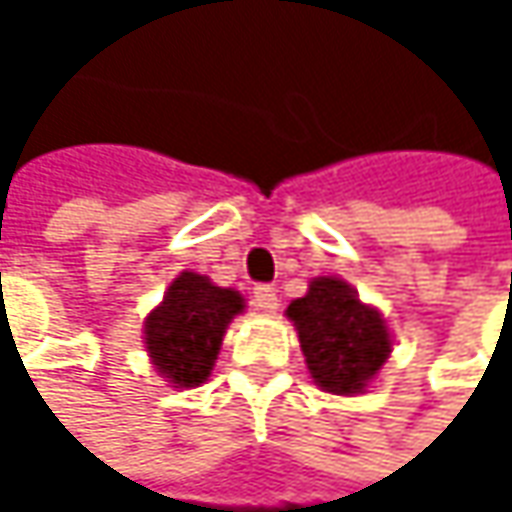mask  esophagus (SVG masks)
<instances>
[{"label": "esophagus", "instance_id": "34e87169", "mask_svg": "<svg viewBox=\"0 0 512 512\" xmlns=\"http://www.w3.org/2000/svg\"><path fill=\"white\" fill-rule=\"evenodd\" d=\"M255 296V305L260 311H275L278 308V293H275V287H269V284H257L255 290H252Z\"/></svg>", "mask_w": 512, "mask_h": 512}]
</instances>
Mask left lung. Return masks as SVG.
I'll return each mask as SVG.
<instances>
[{
	"mask_svg": "<svg viewBox=\"0 0 512 512\" xmlns=\"http://www.w3.org/2000/svg\"><path fill=\"white\" fill-rule=\"evenodd\" d=\"M299 344L314 382L332 394H356L391 353L379 311L358 302L338 278H314L308 293L290 302Z\"/></svg>",
	"mask_w": 512,
	"mask_h": 512,
	"instance_id": "8db88e82",
	"label": "left lung"
}]
</instances>
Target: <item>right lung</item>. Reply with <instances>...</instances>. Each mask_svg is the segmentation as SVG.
Segmentation results:
<instances>
[{
	"mask_svg": "<svg viewBox=\"0 0 512 512\" xmlns=\"http://www.w3.org/2000/svg\"><path fill=\"white\" fill-rule=\"evenodd\" d=\"M243 308L237 290L216 287L198 272L177 275L145 326V344L156 370L180 388L204 382L219 356L231 317Z\"/></svg>",
	"mask_w": 512,
	"mask_h": 512,
	"instance_id": "obj_1",
	"label": "right lung"
}]
</instances>
